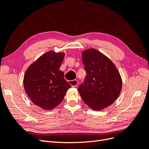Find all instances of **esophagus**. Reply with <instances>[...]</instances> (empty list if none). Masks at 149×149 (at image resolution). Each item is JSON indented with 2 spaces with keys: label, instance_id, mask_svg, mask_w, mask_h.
<instances>
[{
  "label": "esophagus",
  "instance_id": "34e87169",
  "mask_svg": "<svg viewBox=\"0 0 149 149\" xmlns=\"http://www.w3.org/2000/svg\"><path fill=\"white\" fill-rule=\"evenodd\" d=\"M69 83L71 85L72 87H76V86L78 85V82L76 79H74V80H72V81H69Z\"/></svg>",
  "mask_w": 149,
  "mask_h": 149
}]
</instances>
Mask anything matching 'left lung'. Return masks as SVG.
<instances>
[{"label": "left lung", "mask_w": 149, "mask_h": 149, "mask_svg": "<svg viewBox=\"0 0 149 149\" xmlns=\"http://www.w3.org/2000/svg\"><path fill=\"white\" fill-rule=\"evenodd\" d=\"M87 75L78 91L84 102L94 111L109 107L120 95L123 81L116 65L109 58L94 48L82 52Z\"/></svg>", "instance_id": "obj_1"}]
</instances>
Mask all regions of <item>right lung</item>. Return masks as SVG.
Returning a JSON list of instances; mask_svg holds the SVG:
<instances>
[{"mask_svg":"<svg viewBox=\"0 0 149 149\" xmlns=\"http://www.w3.org/2000/svg\"><path fill=\"white\" fill-rule=\"evenodd\" d=\"M64 52L49 51L40 56L26 70L24 77L25 91L35 105L52 110L63 100L71 86L64 78L60 68Z\"/></svg>","mask_w":149,"mask_h":149,"instance_id":"add662e5","label":"right lung"}]
</instances>
